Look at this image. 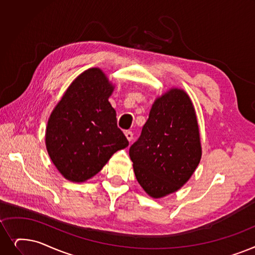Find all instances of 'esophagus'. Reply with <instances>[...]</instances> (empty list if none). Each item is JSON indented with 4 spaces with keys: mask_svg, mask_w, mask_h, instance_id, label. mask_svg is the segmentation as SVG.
I'll list each match as a JSON object with an SVG mask.
<instances>
[{
    "mask_svg": "<svg viewBox=\"0 0 255 255\" xmlns=\"http://www.w3.org/2000/svg\"><path fill=\"white\" fill-rule=\"evenodd\" d=\"M125 136H126V138L128 139L129 142H130L132 139H133V133H132L131 131H126V132H125Z\"/></svg>",
    "mask_w": 255,
    "mask_h": 255,
    "instance_id": "1",
    "label": "esophagus"
}]
</instances>
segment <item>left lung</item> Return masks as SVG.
I'll list each match as a JSON object with an SVG mask.
<instances>
[{
    "label": "left lung",
    "mask_w": 255,
    "mask_h": 255,
    "mask_svg": "<svg viewBox=\"0 0 255 255\" xmlns=\"http://www.w3.org/2000/svg\"><path fill=\"white\" fill-rule=\"evenodd\" d=\"M129 155L136 180L152 198L172 194L189 181L202 149L195 108L183 90L171 88L155 100Z\"/></svg>",
    "instance_id": "obj_1"
}]
</instances>
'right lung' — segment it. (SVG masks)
<instances>
[{"instance_id": "right-lung-1", "label": "right lung", "mask_w": 255, "mask_h": 255, "mask_svg": "<svg viewBox=\"0 0 255 255\" xmlns=\"http://www.w3.org/2000/svg\"><path fill=\"white\" fill-rule=\"evenodd\" d=\"M114 90L102 70L88 69L72 82L52 112L46 147L65 179H91L118 150L129 145L108 101Z\"/></svg>"}]
</instances>
